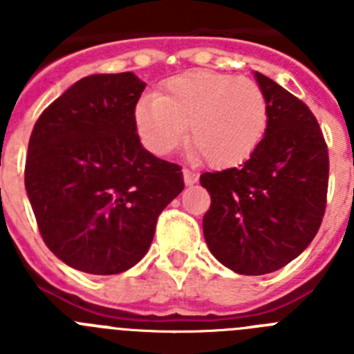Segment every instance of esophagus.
Here are the masks:
<instances>
[{
    "mask_svg": "<svg viewBox=\"0 0 354 354\" xmlns=\"http://www.w3.org/2000/svg\"><path fill=\"white\" fill-rule=\"evenodd\" d=\"M183 174H184V183H186L187 186H189V184H195L196 180H198V174L193 170H189V168H184Z\"/></svg>",
    "mask_w": 354,
    "mask_h": 354,
    "instance_id": "esophagus-1",
    "label": "esophagus"
}]
</instances>
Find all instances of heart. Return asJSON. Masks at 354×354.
<instances>
[{"mask_svg": "<svg viewBox=\"0 0 354 354\" xmlns=\"http://www.w3.org/2000/svg\"><path fill=\"white\" fill-rule=\"evenodd\" d=\"M268 99L250 77L214 71L174 76L159 95L134 106V127L143 147L158 156L179 149L187 138L193 154L212 168L234 167L257 149L268 129Z\"/></svg>", "mask_w": 354, "mask_h": 354, "instance_id": "b5f03b06", "label": "heart"}]
</instances>
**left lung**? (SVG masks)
<instances>
[{"instance_id": "obj_1", "label": "left lung", "mask_w": 354, "mask_h": 354, "mask_svg": "<svg viewBox=\"0 0 354 354\" xmlns=\"http://www.w3.org/2000/svg\"><path fill=\"white\" fill-rule=\"evenodd\" d=\"M255 77L270 111L264 138L239 167L200 175L211 195L205 243L239 274L273 273L310 245L326 211L330 174L310 108L261 72Z\"/></svg>"}]
</instances>
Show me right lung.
<instances>
[{
    "label": "right lung",
    "instance_id": "1",
    "mask_svg": "<svg viewBox=\"0 0 354 354\" xmlns=\"http://www.w3.org/2000/svg\"><path fill=\"white\" fill-rule=\"evenodd\" d=\"M133 72L95 74L44 109L24 184L44 243L65 264L118 274L143 259L161 211L184 189L183 167L140 143Z\"/></svg>",
    "mask_w": 354,
    "mask_h": 354
}]
</instances>
